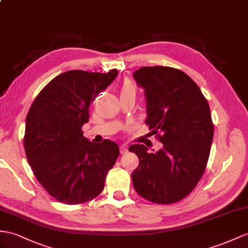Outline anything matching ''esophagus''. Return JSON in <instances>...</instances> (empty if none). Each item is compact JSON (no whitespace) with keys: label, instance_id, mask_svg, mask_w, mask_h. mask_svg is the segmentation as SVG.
<instances>
[{"label":"esophagus","instance_id":"1","mask_svg":"<svg viewBox=\"0 0 248 248\" xmlns=\"http://www.w3.org/2000/svg\"><path fill=\"white\" fill-rule=\"evenodd\" d=\"M120 152H121V154L122 155H125V154H127L128 153V149H127V146H126V145H122V146L120 147Z\"/></svg>","mask_w":248,"mask_h":248}]
</instances>
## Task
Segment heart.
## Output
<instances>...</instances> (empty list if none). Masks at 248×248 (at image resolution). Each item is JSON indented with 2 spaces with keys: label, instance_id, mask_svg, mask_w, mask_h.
Instances as JSON below:
<instances>
[{
  "label": "heart",
  "instance_id": "obj_1",
  "mask_svg": "<svg viewBox=\"0 0 248 248\" xmlns=\"http://www.w3.org/2000/svg\"><path fill=\"white\" fill-rule=\"evenodd\" d=\"M125 93L136 94V87L134 84L128 80L124 81V83L122 84V88H121V94H125Z\"/></svg>",
  "mask_w": 248,
  "mask_h": 248
}]
</instances>
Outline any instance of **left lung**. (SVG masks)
Returning a JSON list of instances; mask_svg holds the SVG:
<instances>
[{"label":"left lung","mask_w":248,"mask_h":248,"mask_svg":"<svg viewBox=\"0 0 248 248\" xmlns=\"http://www.w3.org/2000/svg\"><path fill=\"white\" fill-rule=\"evenodd\" d=\"M134 78L146 96L145 124L158 134L162 148L150 153L143 144L131 145L129 152L139 158L132 183L150 202H179L194 190L207 165L214 137L207 100L194 80L176 68L145 66Z\"/></svg>","instance_id":"1"}]
</instances>
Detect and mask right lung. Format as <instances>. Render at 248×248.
Here are the masks:
<instances>
[{
	"mask_svg": "<svg viewBox=\"0 0 248 248\" xmlns=\"http://www.w3.org/2000/svg\"><path fill=\"white\" fill-rule=\"evenodd\" d=\"M118 76L69 70L41 90L26 118L24 148L33 174L44 189L65 204H82L104 189L120 150L117 143L90 142L82 126L89 106Z\"/></svg>",
	"mask_w": 248,
	"mask_h": 248,
	"instance_id": "add662e5",
	"label": "right lung"
}]
</instances>
